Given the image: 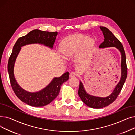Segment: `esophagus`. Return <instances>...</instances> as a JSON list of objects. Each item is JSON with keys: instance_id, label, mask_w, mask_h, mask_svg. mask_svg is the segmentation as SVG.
I'll use <instances>...</instances> for the list:
<instances>
[{"instance_id": "1", "label": "esophagus", "mask_w": 135, "mask_h": 135, "mask_svg": "<svg viewBox=\"0 0 135 135\" xmlns=\"http://www.w3.org/2000/svg\"><path fill=\"white\" fill-rule=\"evenodd\" d=\"M76 75V73L74 72H71L69 74L70 77H74V76H75Z\"/></svg>"}]
</instances>
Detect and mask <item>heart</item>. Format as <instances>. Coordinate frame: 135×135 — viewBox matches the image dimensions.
Here are the masks:
<instances>
[{
  "label": "heart",
  "mask_w": 135,
  "mask_h": 135,
  "mask_svg": "<svg viewBox=\"0 0 135 135\" xmlns=\"http://www.w3.org/2000/svg\"><path fill=\"white\" fill-rule=\"evenodd\" d=\"M95 40L91 37L84 35H73L64 39L61 44L63 52L66 54H73L81 49L83 53L86 52L95 45Z\"/></svg>",
  "instance_id": "obj_1"
}]
</instances>
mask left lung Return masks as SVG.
<instances>
[{
	"label": "left lung",
	"mask_w": 135,
	"mask_h": 135,
	"mask_svg": "<svg viewBox=\"0 0 135 135\" xmlns=\"http://www.w3.org/2000/svg\"><path fill=\"white\" fill-rule=\"evenodd\" d=\"M100 28L103 33L104 39L103 42L99 46V48L115 47L121 54V78L112 94L105 97H97L88 94L84 87L82 82L80 81L78 95L81 101L88 107L96 109L105 107L116 100L123 88L127 74L126 55L122 44L107 28L101 26L100 27Z\"/></svg>",
	"instance_id": "left-lung-1"
}]
</instances>
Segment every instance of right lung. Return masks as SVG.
I'll use <instances>...</instances> for the list:
<instances>
[{
	"label": "right lung",
	"instance_id": "1",
	"mask_svg": "<svg viewBox=\"0 0 135 135\" xmlns=\"http://www.w3.org/2000/svg\"><path fill=\"white\" fill-rule=\"evenodd\" d=\"M58 32H51L34 30L18 39L14 45L9 59L8 70L11 87L17 97L24 103L33 107H42L51 103L57 96L62 84L69 79L67 72L60 77L54 78L52 81L42 90L31 93L21 88L14 75V66L21 47L28 44H39L52 49Z\"/></svg>",
	"mask_w": 135,
	"mask_h": 135
}]
</instances>
